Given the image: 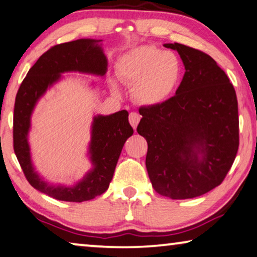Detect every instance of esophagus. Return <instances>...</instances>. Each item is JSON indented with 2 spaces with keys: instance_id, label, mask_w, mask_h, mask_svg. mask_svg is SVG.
<instances>
[{
  "instance_id": "obj_1",
  "label": "esophagus",
  "mask_w": 257,
  "mask_h": 257,
  "mask_svg": "<svg viewBox=\"0 0 257 257\" xmlns=\"http://www.w3.org/2000/svg\"><path fill=\"white\" fill-rule=\"evenodd\" d=\"M140 120H141V116H140V114H138V113L132 112L129 114V122H130V124L133 125L134 129H136Z\"/></svg>"
}]
</instances>
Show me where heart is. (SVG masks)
I'll return each instance as SVG.
<instances>
[{
    "label": "heart",
    "instance_id": "obj_1",
    "mask_svg": "<svg viewBox=\"0 0 257 257\" xmlns=\"http://www.w3.org/2000/svg\"><path fill=\"white\" fill-rule=\"evenodd\" d=\"M182 62L175 52L153 46H141L125 52L117 63V74L133 85L138 103L159 105L173 96L181 82ZM116 90V84L113 83Z\"/></svg>",
    "mask_w": 257,
    "mask_h": 257
}]
</instances>
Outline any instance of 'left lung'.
Returning <instances> with one entry per match:
<instances>
[{
  "label": "left lung",
  "mask_w": 257,
  "mask_h": 257,
  "mask_svg": "<svg viewBox=\"0 0 257 257\" xmlns=\"http://www.w3.org/2000/svg\"><path fill=\"white\" fill-rule=\"evenodd\" d=\"M185 73L176 95L140 108L137 133L148 142L146 169L159 194L199 197L218 186L239 148L238 100L233 85L205 52L181 43Z\"/></svg>",
  "instance_id": "1"
}]
</instances>
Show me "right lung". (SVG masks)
I'll return each instance as SVG.
<instances>
[{
  "label": "right lung",
  "instance_id": "add662e5",
  "mask_svg": "<svg viewBox=\"0 0 257 257\" xmlns=\"http://www.w3.org/2000/svg\"><path fill=\"white\" fill-rule=\"evenodd\" d=\"M100 40L80 39L49 49L40 57L18 89L14 111V150L30 184L57 200L82 202L91 200L108 189L125 141L133 135L128 112L122 109L109 115H97L91 125L89 156L90 172L74 185H52L35 172L32 164L28 133L31 116L44 92L62 79L66 72L104 76L107 59L99 46Z\"/></svg>",
  "mask_w": 257,
  "mask_h": 257
}]
</instances>
